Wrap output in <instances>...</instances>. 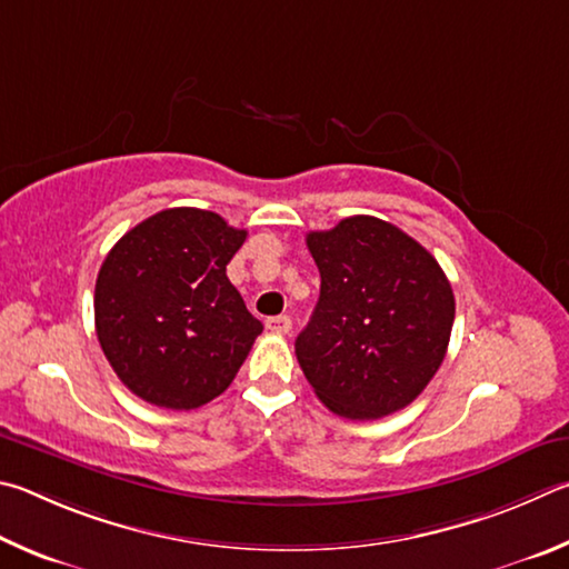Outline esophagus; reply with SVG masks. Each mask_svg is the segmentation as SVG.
Masks as SVG:
<instances>
[{
	"label": "esophagus",
	"mask_w": 569,
	"mask_h": 569,
	"mask_svg": "<svg viewBox=\"0 0 569 569\" xmlns=\"http://www.w3.org/2000/svg\"><path fill=\"white\" fill-rule=\"evenodd\" d=\"M267 330L274 332V335H287L292 330V320L287 315H279V317H269L267 320Z\"/></svg>",
	"instance_id": "34e87169"
}]
</instances>
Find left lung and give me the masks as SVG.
<instances>
[{
  "mask_svg": "<svg viewBox=\"0 0 569 569\" xmlns=\"http://www.w3.org/2000/svg\"><path fill=\"white\" fill-rule=\"evenodd\" d=\"M320 300L295 342L307 382L335 415L377 420L417 400L447 355L450 279L385 219L347 217L307 234Z\"/></svg>",
  "mask_w": 569,
  "mask_h": 569,
  "instance_id": "8db88e82",
  "label": "left lung"
}]
</instances>
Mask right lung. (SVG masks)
<instances>
[{
  "instance_id": "obj_1",
  "label": "right lung",
  "mask_w": 569,
  "mask_h": 569,
  "mask_svg": "<svg viewBox=\"0 0 569 569\" xmlns=\"http://www.w3.org/2000/svg\"><path fill=\"white\" fill-rule=\"evenodd\" d=\"M247 229L197 207L162 209L109 249L94 287L102 352L129 392L167 410L222 395L262 332L227 264Z\"/></svg>"
}]
</instances>
